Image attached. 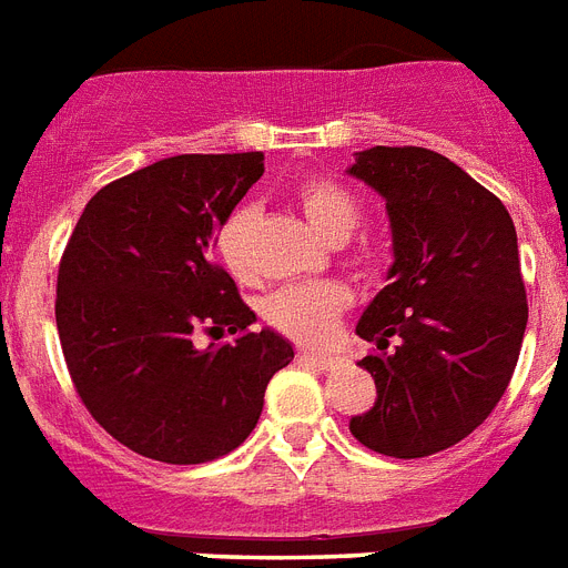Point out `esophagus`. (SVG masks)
Returning <instances> with one entry per match:
<instances>
[{
	"mask_svg": "<svg viewBox=\"0 0 568 568\" xmlns=\"http://www.w3.org/2000/svg\"><path fill=\"white\" fill-rule=\"evenodd\" d=\"M297 358L306 364H315L321 371H332V367H338L341 364V356H335V353H308V349H300Z\"/></svg>",
	"mask_w": 568,
	"mask_h": 568,
	"instance_id": "esophagus-1",
	"label": "esophagus"
}]
</instances>
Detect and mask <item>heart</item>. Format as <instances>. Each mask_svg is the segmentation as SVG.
I'll return each instance as SVG.
<instances>
[{"instance_id":"b5f03b06","label":"heart","mask_w":568,"mask_h":568,"mask_svg":"<svg viewBox=\"0 0 568 568\" xmlns=\"http://www.w3.org/2000/svg\"><path fill=\"white\" fill-rule=\"evenodd\" d=\"M297 201L306 212L308 224L329 242L344 239L358 227L362 221V201L349 186L335 178H308L297 186ZM253 212L239 206L219 230L215 247L224 262V268L236 280L251 276V260H247V233H251ZM371 247H358V260H367ZM347 292L338 283H294L276 288L274 294L262 300V317L271 329L300 344H321L332 335V326L338 315L347 308Z\"/></svg>"}]
</instances>
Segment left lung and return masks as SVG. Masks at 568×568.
Returning <instances> with one entry per match:
<instances>
[{"mask_svg":"<svg viewBox=\"0 0 568 568\" xmlns=\"http://www.w3.org/2000/svg\"><path fill=\"white\" fill-rule=\"evenodd\" d=\"M349 174L385 197L394 233L390 283L356 332L376 405L349 419L367 449L426 458L490 417L523 349L519 244L499 197L444 154L417 145L358 151Z\"/></svg>","mask_w":568,"mask_h":568,"instance_id":"1","label":"left lung"}]
</instances>
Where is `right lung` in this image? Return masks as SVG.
<instances>
[{
	"label": "right lung",
	"instance_id": "add662e5",
	"mask_svg": "<svg viewBox=\"0 0 568 568\" xmlns=\"http://www.w3.org/2000/svg\"><path fill=\"white\" fill-rule=\"evenodd\" d=\"M260 151L180 154L84 206L60 256L58 335L81 403L110 437L163 464L244 444L292 344L256 321L212 262L221 224L265 172ZM236 342L196 347V332Z\"/></svg>",
	"mask_w": 568,
	"mask_h": 568
}]
</instances>
